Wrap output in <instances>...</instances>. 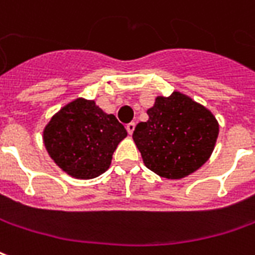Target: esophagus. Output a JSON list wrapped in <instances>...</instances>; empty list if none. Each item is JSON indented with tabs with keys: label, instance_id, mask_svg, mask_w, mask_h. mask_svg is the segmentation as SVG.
<instances>
[{
	"label": "esophagus",
	"instance_id": "34e87169",
	"mask_svg": "<svg viewBox=\"0 0 255 255\" xmlns=\"http://www.w3.org/2000/svg\"><path fill=\"white\" fill-rule=\"evenodd\" d=\"M126 128H127L128 133L131 135V133L133 132V129H135V123H128L127 126H126Z\"/></svg>",
	"mask_w": 255,
	"mask_h": 255
}]
</instances>
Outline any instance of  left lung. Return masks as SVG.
<instances>
[{
    "instance_id": "1",
    "label": "left lung",
    "mask_w": 255,
    "mask_h": 255,
    "mask_svg": "<svg viewBox=\"0 0 255 255\" xmlns=\"http://www.w3.org/2000/svg\"><path fill=\"white\" fill-rule=\"evenodd\" d=\"M132 139L145 165L167 179H181L197 171L214 150L220 132L215 116L188 95L174 91L156 97Z\"/></svg>"
}]
</instances>
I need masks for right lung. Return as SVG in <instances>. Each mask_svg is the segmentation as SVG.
<instances>
[{
	"mask_svg": "<svg viewBox=\"0 0 255 255\" xmlns=\"http://www.w3.org/2000/svg\"><path fill=\"white\" fill-rule=\"evenodd\" d=\"M126 136L127 131L115 115L84 98L65 105L42 131L49 157L76 179H92L108 171L113 152Z\"/></svg>",
	"mask_w": 255,
	"mask_h": 255,
	"instance_id": "right-lung-1",
	"label": "right lung"
}]
</instances>
